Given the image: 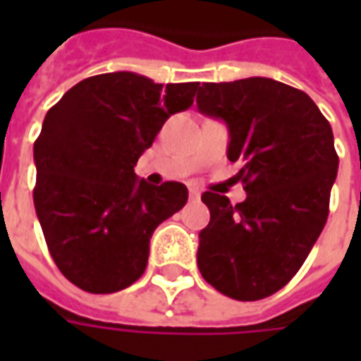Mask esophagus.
<instances>
[{
	"label": "esophagus",
	"instance_id": "esophagus-1",
	"mask_svg": "<svg viewBox=\"0 0 361 361\" xmlns=\"http://www.w3.org/2000/svg\"><path fill=\"white\" fill-rule=\"evenodd\" d=\"M189 197H191V199H199V197H201V191L197 188H189Z\"/></svg>",
	"mask_w": 361,
	"mask_h": 361
}]
</instances>
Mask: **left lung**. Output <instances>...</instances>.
<instances>
[{
	"label": "left lung",
	"instance_id": "1",
	"mask_svg": "<svg viewBox=\"0 0 361 361\" xmlns=\"http://www.w3.org/2000/svg\"><path fill=\"white\" fill-rule=\"evenodd\" d=\"M197 106L226 121L228 160L242 162L235 178L247 193L238 204L201 195L211 222L197 267L220 294L263 300L294 279L325 228L338 170L333 129L303 90L265 77L203 82Z\"/></svg>",
	"mask_w": 361,
	"mask_h": 361
}]
</instances>
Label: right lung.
Masks as SVG:
<instances>
[{"instance_id": "add662e5", "label": "right lung", "mask_w": 361, "mask_h": 361, "mask_svg": "<svg viewBox=\"0 0 361 361\" xmlns=\"http://www.w3.org/2000/svg\"><path fill=\"white\" fill-rule=\"evenodd\" d=\"M199 82L158 85L118 71L77 82L51 106L35 141V209L61 274L90 294L142 276L152 232L183 209L188 188L150 185L135 164Z\"/></svg>"}]
</instances>
